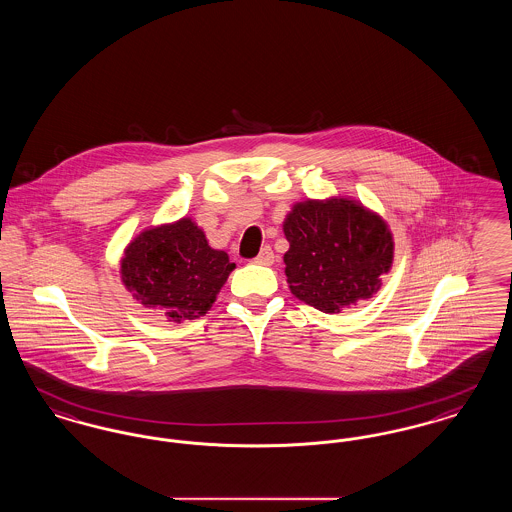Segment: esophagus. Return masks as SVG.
Instances as JSON below:
<instances>
[{
  "instance_id": "34e87169",
  "label": "esophagus",
  "mask_w": 512,
  "mask_h": 512,
  "mask_svg": "<svg viewBox=\"0 0 512 512\" xmlns=\"http://www.w3.org/2000/svg\"><path fill=\"white\" fill-rule=\"evenodd\" d=\"M255 263L257 265H265V267H270L272 263H274V253H272V249L265 245L263 249H261V253L255 257Z\"/></svg>"
}]
</instances>
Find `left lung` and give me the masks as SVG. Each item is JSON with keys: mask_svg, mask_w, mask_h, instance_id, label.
Segmentation results:
<instances>
[{"mask_svg": "<svg viewBox=\"0 0 512 512\" xmlns=\"http://www.w3.org/2000/svg\"><path fill=\"white\" fill-rule=\"evenodd\" d=\"M290 292L322 313H340L382 288L393 263L388 222L351 197L299 201L284 220Z\"/></svg>", "mask_w": 512, "mask_h": 512, "instance_id": "8db88e82", "label": "left lung"}]
</instances>
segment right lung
Listing matches in <instances>:
<instances>
[{"label":"right lung","mask_w":512,"mask_h":512,"mask_svg":"<svg viewBox=\"0 0 512 512\" xmlns=\"http://www.w3.org/2000/svg\"><path fill=\"white\" fill-rule=\"evenodd\" d=\"M236 268L228 253L213 249L194 220L151 226L124 249V288L147 309L172 322L203 317Z\"/></svg>","instance_id":"1"}]
</instances>
